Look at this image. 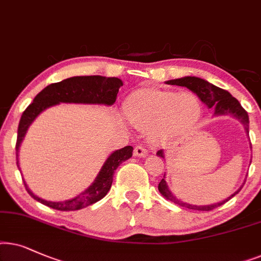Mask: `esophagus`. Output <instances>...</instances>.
Segmentation results:
<instances>
[{
  "mask_svg": "<svg viewBox=\"0 0 261 261\" xmlns=\"http://www.w3.org/2000/svg\"><path fill=\"white\" fill-rule=\"evenodd\" d=\"M134 155L137 156V158H145V156L148 155V150L143 147V145L140 144V145H137L136 148H135Z\"/></svg>",
  "mask_w": 261,
  "mask_h": 261,
  "instance_id": "esophagus-1",
  "label": "esophagus"
}]
</instances>
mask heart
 Returning a JSON list of instances; mask_svg holds the SVG:
<instances>
[{
  "label": "heart",
  "instance_id": "obj_1",
  "mask_svg": "<svg viewBox=\"0 0 261 261\" xmlns=\"http://www.w3.org/2000/svg\"><path fill=\"white\" fill-rule=\"evenodd\" d=\"M125 113L135 126L149 130L155 140H168L196 123L200 103L191 93L140 89L125 101Z\"/></svg>",
  "mask_w": 261,
  "mask_h": 261
}]
</instances>
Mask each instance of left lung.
I'll return each mask as SVG.
<instances>
[{
  "instance_id": "8db88e82",
  "label": "left lung",
  "mask_w": 261,
  "mask_h": 261,
  "mask_svg": "<svg viewBox=\"0 0 261 261\" xmlns=\"http://www.w3.org/2000/svg\"><path fill=\"white\" fill-rule=\"evenodd\" d=\"M167 85H175V86H181V87H186L190 90H192L193 93H196L201 101H203L205 105L209 107V109H214L215 110V116H227V114H230L236 119L240 120V123L244 125L246 133H249L248 127H249V118H248V113L246 112L244 107L241 106V103L238 101V99H235L228 90H224L220 88V87L214 86L213 83L205 81V80L199 79V77H194V76H186V77H181V79H176V80H169V81L166 82ZM156 155L160 156L161 159H165V152L163 150H159L156 152ZM166 176L163 175V179L160 181L159 184V191L160 193L162 194L166 199L173 201V203L178 204V205L182 206V207H187V209H192V210H198V211H210L216 209V207L223 205L224 203L230 199L231 197H234L235 194H238L240 191L242 189L241 187L238 191H235L234 193L231 194L230 197H228L227 199L220 201V203L213 204V205H192V204H187L185 201L180 200L176 198L174 194H173L171 191H169L168 186H167ZM246 182V180H245ZM244 182V184H245Z\"/></svg>"
}]
</instances>
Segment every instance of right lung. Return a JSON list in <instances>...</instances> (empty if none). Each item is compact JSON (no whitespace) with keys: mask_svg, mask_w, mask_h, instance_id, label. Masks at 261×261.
I'll return each mask as SVG.
<instances>
[{"mask_svg":"<svg viewBox=\"0 0 261 261\" xmlns=\"http://www.w3.org/2000/svg\"><path fill=\"white\" fill-rule=\"evenodd\" d=\"M123 86L120 79L105 77V76H75L57 83H51L37 94L33 102L23 111L19 127H17L16 140V165L19 167V148L33 120L50 106L57 105L60 102H75V103H103L113 105L116 102L119 88ZM134 148L131 145L124 147L112 152L103 163L101 171L99 172L94 181L88 189L72 198L64 201H50L41 199L29 189L23 180L26 191L34 199L52 209L60 211H74L92 205L106 196L113 181L114 171L120 166L121 162L126 161L133 156Z\"/></svg>","mask_w":261,"mask_h":261,"instance_id":"obj_1","label":"right lung"}]
</instances>
